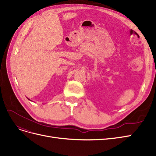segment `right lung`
<instances>
[{
    "instance_id": "obj_1",
    "label": "right lung",
    "mask_w": 156,
    "mask_h": 156,
    "mask_svg": "<svg viewBox=\"0 0 156 156\" xmlns=\"http://www.w3.org/2000/svg\"><path fill=\"white\" fill-rule=\"evenodd\" d=\"M28 100H30V99H28Z\"/></svg>"
}]
</instances>
